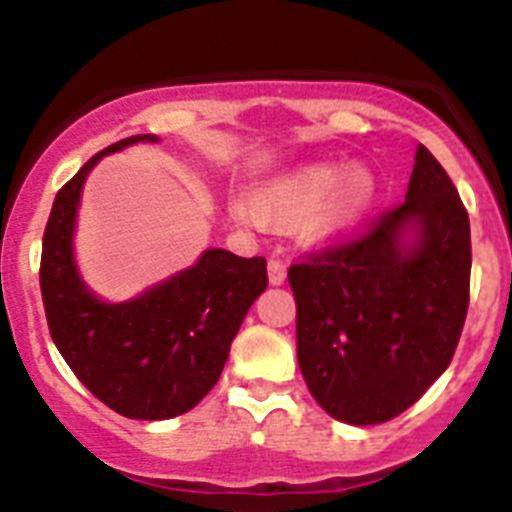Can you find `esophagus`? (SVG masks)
Returning a JSON list of instances; mask_svg holds the SVG:
<instances>
[{
    "label": "esophagus",
    "mask_w": 512,
    "mask_h": 512,
    "mask_svg": "<svg viewBox=\"0 0 512 512\" xmlns=\"http://www.w3.org/2000/svg\"><path fill=\"white\" fill-rule=\"evenodd\" d=\"M285 278H288V267H285V262L280 260L267 262V280H270V285H283Z\"/></svg>",
    "instance_id": "34e87169"
}]
</instances>
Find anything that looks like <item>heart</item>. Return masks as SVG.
<instances>
[{
  "instance_id": "b5f03b06",
  "label": "heart",
  "mask_w": 512,
  "mask_h": 512,
  "mask_svg": "<svg viewBox=\"0 0 512 512\" xmlns=\"http://www.w3.org/2000/svg\"><path fill=\"white\" fill-rule=\"evenodd\" d=\"M380 181L362 163L316 160L285 170L260 188L257 199L232 196L229 211L242 224L278 219L296 224L306 219L308 234L319 242H336L352 234L375 209Z\"/></svg>"
}]
</instances>
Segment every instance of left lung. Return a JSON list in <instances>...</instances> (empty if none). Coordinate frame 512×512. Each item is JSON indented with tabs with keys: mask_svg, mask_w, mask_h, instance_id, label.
I'll use <instances>...</instances> for the list:
<instances>
[{
	"mask_svg": "<svg viewBox=\"0 0 512 512\" xmlns=\"http://www.w3.org/2000/svg\"><path fill=\"white\" fill-rule=\"evenodd\" d=\"M469 216L426 147L405 204L367 237L288 270L298 367L316 403L352 426L411 408L449 367L469 306Z\"/></svg>",
	"mask_w": 512,
	"mask_h": 512,
	"instance_id": "obj_1",
	"label": "left lung"
}]
</instances>
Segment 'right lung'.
Here are the masks:
<instances>
[{
	"label": "right lung",
	"instance_id": "right-lung-1",
	"mask_svg": "<svg viewBox=\"0 0 512 512\" xmlns=\"http://www.w3.org/2000/svg\"><path fill=\"white\" fill-rule=\"evenodd\" d=\"M158 135H135L96 153L58 191L43 237L40 290L50 336L73 375L119 416H183L216 385L247 311L267 288V262L209 247L191 267L127 301H104L81 278L76 224L84 183L104 155Z\"/></svg>",
	"mask_w": 512,
	"mask_h": 512
}]
</instances>
